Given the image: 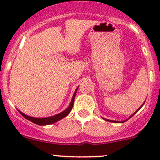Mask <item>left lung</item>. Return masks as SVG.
Wrapping results in <instances>:
<instances>
[{"mask_svg": "<svg viewBox=\"0 0 160 160\" xmlns=\"http://www.w3.org/2000/svg\"><path fill=\"white\" fill-rule=\"evenodd\" d=\"M143 104H142V106H141V107H140V108H138V110H137L136 111H135V113H134V114H132V115H131V116H130V117H129V118H132V116H133V115H134V114H135V113H136V112H137V111H139V110H140V108H142V106H143ZM129 118H128V119H129ZM103 119H104V120H106V121H108V122H115V123H118H118H122V122H126V121H127V120H128V119H127V120H125V121H122V122H116V121H112V120H109V119H106V118H103Z\"/></svg>", "mask_w": 160, "mask_h": 160, "instance_id": "8db88e82", "label": "left lung"}]
</instances>
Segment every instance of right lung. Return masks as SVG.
I'll list each match as a JSON object with an SVG mask.
<instances>
[{
  "mask_svg": "<svg viewBox=\"0 0 160 160\" xmlns=\"http://www.w3.org/2000/svg\"><path fill=\"white\" fill-rule=\"evenodd\" d=\"M78 88H79V87H78ZM78 88L76 89L75 92H74L73 96H72V100H71V102H70V105L68 106V108H67L66 110L62 111V112L59 113V114H56V115H53V116H51V117H47V118H34V117H30V116L26 115V114H25L24 113H22V111H20L19 110H18V111L20 112V114H22V115L23 116L24 118H25L26 119H28V120L30 121V122H33V123L36 124V125H51V124L55 123V122H58V121L61 120V119H62L63 118H65L66 116L68 115L69 113L70 112L71 110H72V106H73L74 98H75L76 93H77V89H78Z\"/></svg>",
  "mask_w": 160,
  "mask_h": 160,
  "instance_id": "1",
  "label": "right lung"
}]
</instances>
